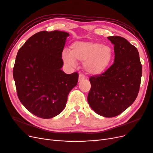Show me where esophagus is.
Returning a JSON list of instances; mask_svg holds the SVG:
<instances>
[{
    "instance_id": "esophagus-1",
    "label": "esophagus",
    "mask_w": 153,
    "mask_h": 153,
    "mask_svg": "<svg viewBox=\"0 0 153 153\" xmlns=\"http://www.w3.org/2000/svg\"><path fill=\"white\" fill-rule=\"evenodd\" d=\"M85 78V76L83 75V74H80L79 75V77H78V81L80 82V81H82L83 80H84Z\"/></svg>"
}]
</instances>
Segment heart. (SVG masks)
Segmentation results:
<instances>
[{"label":"heart","mask_w":153,"mask_h":153,"mask_svg":"<svg viewBox=\"0 0 153 153\" xmlns=\"http://www.w3.org/2000/svg\"><path fill=\"white\" fill-rule=\"evenodd\" d=\"M114 58L110 47L92 41H76L71 45V51L64 50L62 59L70 66L76 64V60L84 61L85 71L93 75H99L108 68Z\"/></svg>","instance_id":"b5f03b06"}]
</instances>
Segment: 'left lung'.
Wrapping results in <instances>:
<instances>
[{"label": "left lung", "mask_w": 153, "mask_h": 153, "mask_svg": "<svg viewBox=\"0 0 153 153\" xmlns=\"http://www.w3.org/2000/svg\"><path fill=\"white\" fill-rule=\"evenodd\" d=\"M114 45V62L105 73L89 78L87 101L94 112L113 117L128 108L139 91L142 67L135 46L121 36H109Z\"/></svg>", "instance_id": "1"}]
</instances>
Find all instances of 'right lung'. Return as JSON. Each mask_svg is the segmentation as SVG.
I'll return each instance as SVG.
<instances>
[{
    "instance_id": "obj_1",
    "label": "right lung",
    "mask_w": 153,
    "mask_h": 153,
    "mask_svg": "<svg viewBox=\"0 0 153 153\" xmlns=\"http://www.w3.org/2000/svg\"><path fill=\"white\" fill-rule=\"evenodd\" d=\"M68 32L41 31L19 49L13 78L20 102L30 112L43 119L56 116L65 108L68 96L76 86L78 73L62 69V53Z\"/></svg>"
}]
</instances>
